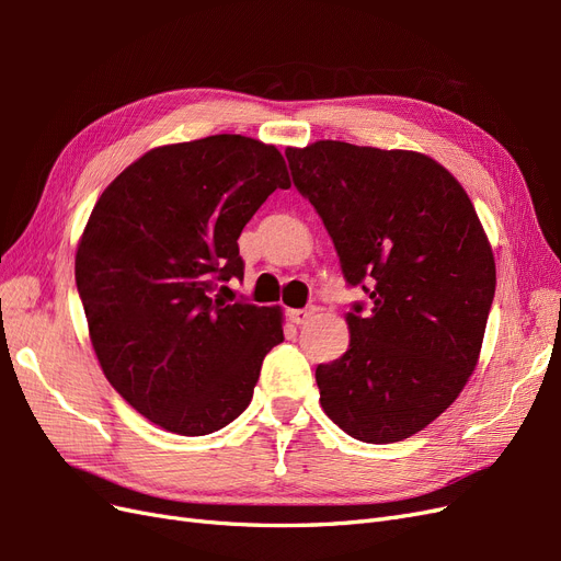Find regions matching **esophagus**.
Segmentation results:
<instances>
[{
  "instance_id": "1",
  "label": "esophagus",
  "mask_w": 561,
  "mask_h": 561,
  "mask_svg": "<svg viewBox=\"0 0 561 561\" xmlns=\"http://www.w3.org/2000/svg\"><path fill=\"white\" fill-rule=\"evenodd\" d=\"M316 313V309H293L290 313V320L295 322V325H304V322H309V318Z\"/></svg>"
}]
</instances>
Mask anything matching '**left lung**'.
I'll return each mask as SVG.
<instances>
[{"instance_id": "1", "label": "left lung", "mask_w": 561, "mask_h": 561, "mask_svg": "<svg viewBox=\"0 0 561 561\" xmlns=\"http://www.w3.org/2000/svg\"><path fill=\"white\" fill-rule=\"evenodd\" d=\"M285 157L346 283L369 295V309L346 313L348 351L316 367L322 410L360 443H400L443 414L478 365L494 252L463 186L426 154L318 140Z\"/></svg>"}]
</instances>
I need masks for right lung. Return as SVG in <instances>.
I'll use <instances>...</instances> for the list:
<instances>
[{"label":"right lung","mask_w":561,"mask_h":561,"mask_svg":"<svg viewBox=\"0 0 561 561\" xmlns=\"http://www.w3.org/2000/svg\"><path fill=\"white\" fill-rule=\"evenodd\" d=\"M287 186L274 145L225 133L147 151L98 198L77 290L107 381L157 426L208 435L250 404L283 311L213 293L243 278L236 241Z\"/></svg>","instance_id":"1"}]
</instances>
